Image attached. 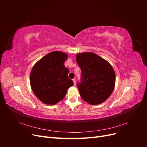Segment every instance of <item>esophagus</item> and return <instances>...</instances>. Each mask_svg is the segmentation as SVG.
Wrapping results in <instances>:
<instances>
[{"label": "esophagus", "instance_id": "1", "mask_svg": "<svg viewBox=\"0 0 147 147\" xmlns=\"http://www.w3.org/2000/svg\"><path fill=\"white\" fill-rule=\"evenodd\" d=\"M73 82H74V85H75V86L76 85V80H75V78H74V79H73Z\"/></svg>", "mask_w": 147, "mask_h": 147}]
</instances>
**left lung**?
Returning a JSON list of instances; mask_svg holds the SVG:
<instances>
[{"label":"left lung","instance_id":"obj_1","mask_svg":"<svg viewBox=\"0 0 147 147\" xmlns=\"http://www.w3.org/2000/svg\"><path fill=\"white\" fill-rule=\"evenodd\" d=\"M81 69V81L77 83L80 94L91 105L100 104L112 94L115 84V73L112 65L93 53L77 55Z\"/></svg>","mask_w":147,"mask_h":147}]
</instances>
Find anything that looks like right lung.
<instances>
[{"instance_id": "add662e5", "label": "right lung", "mask_w": 147, "mask_h": 147, "mask_svg": "<svg viewBox=\"0 0 147 147\" xmlns=\"http://www.w3.org/2000/svg\"><path fill=\"white\" fill-rule=\"evenodd\" d=\"M67 55L53 51L34 65L30 75L31 88L38 99L47 105H54L65 97L68 88L74 85L69 78V69L64 62Z\"/></svg>"}]
</instances>
